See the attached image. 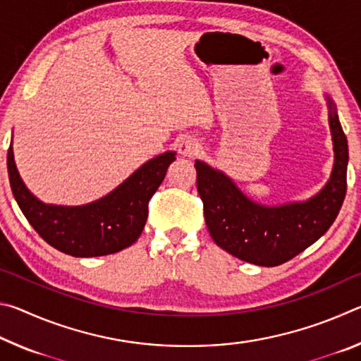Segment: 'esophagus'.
I'll return each mask as SVG.
<instances>
[{
	"label": "esophagus",
	"mask_w": 361,
	"mask_h": 361,
	"mask_svg": "<svg viewBox=\"0 0 361 361\" xmlns=\"http://www.w3.org/2000/svg\"><path fill=\"white\" fill-rule=\"evenodd\" d=\"M178 151H180V154H183V156L192 157L195 154H199L200 143L197 142V140H194L191 137H186L178 143Z\"/></svg>",
	"instance_id": "esophagus-1"
}]
</instances>
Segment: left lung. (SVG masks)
<instances>
[{"instance_id": "left-lung-1", "label": "left lung", "mask_w": 361, "mask_h": 361, "mask_svg": "<svg viewBox=\"0 0 361 361\" xmlns=\"http://www.w3.org/2000/svg\"><path fill=\"white\" fill-rule=\"evenodd\" d=\"M328 108L334 145L333 173L326 186L305 202L256 204L224 173L195 161L205 223L218 247L242 261L274 267L295 258L329 229L345 197L349 146L331 99Z\"/></svg>"}]
</instances>
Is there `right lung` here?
Returning a JSON list of instances; mask_svg holds the SVG:
<instances>
[{
	"instance_id": "add662e5",
	"label": "right lung",
	"mask_w": 361,
	"mask_h": 361,
	"mask_svg": "<svg viewBox=\"0 0 361 361\" xmlns=\"http://www.w3.org/2000/svg\"><path fill=\"white\" fill-rule=\"evenodd\" d=\"M175 159L172 151L151 159L113 192L82 207L46 205L36 199L17 172L12 145L8 173L17 204L42 239L62 253L90 258L118 253L137 242L148 218L149 199Z\"/></svg>"
}]
</instances>
